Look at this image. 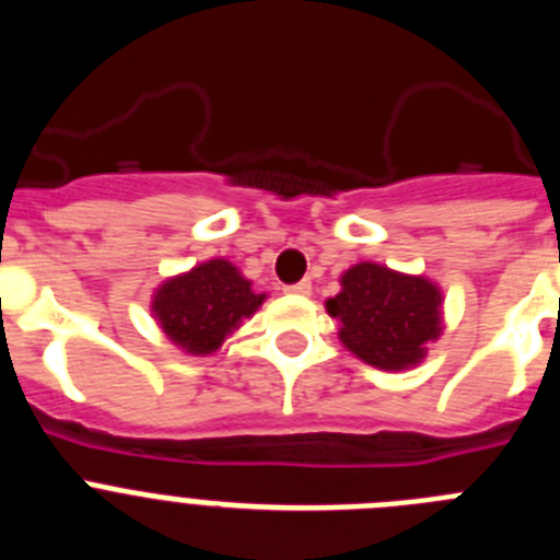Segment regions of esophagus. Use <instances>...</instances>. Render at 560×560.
I'll list each match as a JSON object with an SVG mask.
<instances>
[{
    "label": "esophagus",
    "mask_w": 560,
    "mask_h": 560,
    "mask_svg": "<svg viewBox=\"0 0 560 560\" xmlns=\"http://www.w3.org/2000/svg\"><path fill=\"white\" fill-rule=\"evenodd\" d=\"M285 291H289V294H311V283L308 280H300V283L294 285H285Z\"/></svg>",
    "instance_id": "34e87169"
}]
</instances>
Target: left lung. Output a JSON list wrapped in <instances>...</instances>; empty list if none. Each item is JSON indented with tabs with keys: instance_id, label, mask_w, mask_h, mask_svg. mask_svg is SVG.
<instances>
[{
	"instance_id": "8db88e82",
	"label": "left lung",
	"mask_w": 560,
	"mask_h": 560,
	"mask_svg": "<svg viewBox=\"0 0 560 560\" xmlns=\"http://www.w3.org/2000/svg\"><path fill=\"white\" fill-rule=\"evenodd\" d=\"M440 303L443 294L427 277L359 264L341 275V291L325 308L341 323L339 339L350 353L378 370H407L443 330Z\"/></svg>"
}]
</instances>
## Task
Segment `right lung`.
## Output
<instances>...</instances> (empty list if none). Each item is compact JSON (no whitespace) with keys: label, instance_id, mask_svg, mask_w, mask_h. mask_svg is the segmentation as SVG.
<instances>
[{"label":"right lung","instance_id":"add662e5","mask_svg":"<svg viewBox=\"0 0 560 560\" xmlns=\"http://www.w3.org/2000/svg\"><path fill=\"white\" fill-rule=\"evenodd\" d=\"M260 303L264 294H255L249 280L230 260L215 257L162 283L153 294L151 311L176 348L207 355L215 353Z\"/></svg>","mask_w":560,"mask_h":560}]
</instances>
